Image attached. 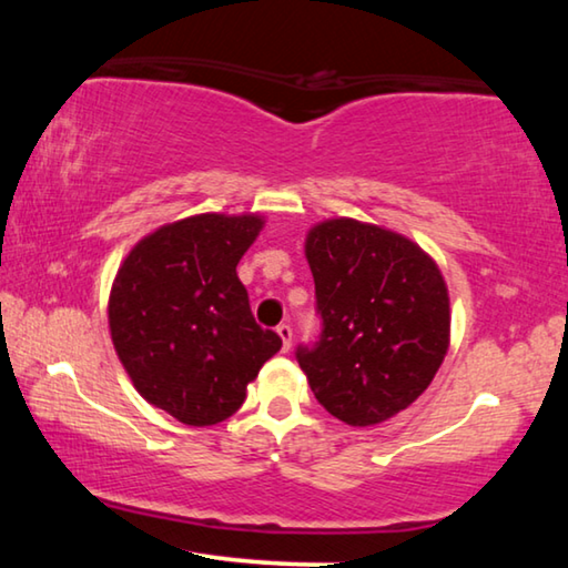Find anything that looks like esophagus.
<instances>
[{
	"label": "esophagus",
	"mask_w": 568,
	"mask_h": 568,
	"mask_svg": "<svg viewBox=\"0 0 568 568\" xmlns=\"http://www.w3.org/2000/svg\"><path fill=\"white\" fill-rule=\"evenodd\" d=\"M277 335H281V341H283V351H291V345H293V328L287 323H281L277 325Z\"/></svg>",
	"instance_id": "34e87169"
}]
</instances>
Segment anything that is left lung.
Listing matches in <instances>:
<instances>
[{"mask_svg":"<svg viewBox=\"0 0 568 568\" xmlns=\"http://www.w3.org/2000/svg\"><path fill=\"white\" fill-rule=\"evenodd\" d=\"M323 318L295 358L321 406L348 426H376L430 386L450 338L448 287L434 257L393 230L325 220L305 237Z\"/></svg>","mask_w":568,"mask_h":568,"instance_id":"8db88e82","label":"left lung"}]
</instances>
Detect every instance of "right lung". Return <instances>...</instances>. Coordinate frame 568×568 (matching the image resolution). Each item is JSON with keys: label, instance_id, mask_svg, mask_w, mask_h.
<instances>
[{"label": "right lung", "instance_id": "right-lung-1", "mask_svg": "<svg viewBox=\"0 0 568 568\" xmlns=\"http://www.w3.org/2000/svg\"><path fill=\"white\" fill-rule=\"evenodd\" d=\"M261 215H192L142 237L110 293L114 351L134 388L185 426H215L281 351L250 313L237 263Z\"/></svg>", "mask_w": 568, "mask_h": 568}]
</instances>
